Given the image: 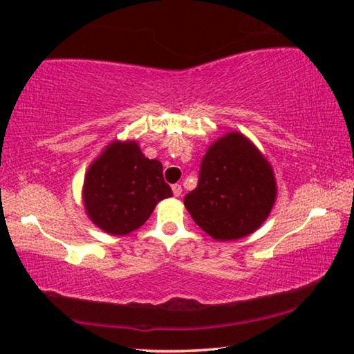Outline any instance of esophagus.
Wrapping results in <instances>:
<instances>
[{"mask_svg":"<svg viewBox=\"0 0 354 354\" xmlns=\"http://www.w3.org/2000/svg\"><path fill=\"white\" fill-rule=\"evenodd\" d=\"M171 190H173V195H175V196H179V195L183 194L181 184H173V185H171Z\"/></svg>","mask_w":354,"mask_h":354,"instance_id":"34e87169","label":"esophagus"}]
</instances>
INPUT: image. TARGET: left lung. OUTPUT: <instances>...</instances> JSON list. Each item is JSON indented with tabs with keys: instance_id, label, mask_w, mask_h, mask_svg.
<instances>
[{
	"instance_id": "obj_1",
	"label": "left lung",
	"mask_w": 354,
	"mask_h": 354,
	"mask_svg": "<svg viewBox=\"0 0 354 354\" xmlns=\"http://www.w3.org/2000/svg\"><path fill=\"white\" fill-rule=\"evenodd\" d=\"M273 169L256 145L231 131L207 148L198 185L184 198L196 225L218 242L254 232L277 200Z\"/></svg>"
}]
</instances>
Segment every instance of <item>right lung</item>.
<instances>
[{
  "label": "right lung",
  "mask_w": 354,
  "mask_h": 354,
  "mask_svg": "<svg viewBox=\"0 0 354 354\" xmlns=\"http://www.w3.org/2000/svg\"><path fill=\"white\" fill-rule=\"evenodd\" d=\"M173 196L162 164L148 159L136 140H113L84 176L82 205L95 226L112 236L140 227L159 201Z\"/></svg>",
  "instance_id": "add662e5"
}]
</instances>
